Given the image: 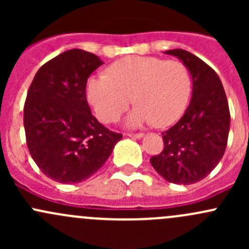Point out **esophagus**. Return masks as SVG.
I'll return each instance as SVG.
<instances>
[{
  "instance_id": "34e87169",
  "label": "esophagus",
  "mask_w": 249,
  "mask_h": 249,
  "mask_svg": "<svg viewBox=\"0 0 249 249\" xmlns=\"http://www.w3.org/2000/svg\"><path fill=\"white\" fill-rule=\"evenodd\" d=\"M129 137H134V139H142L144 135L142 134V132H137V134H134V132H129V134H126Z\"/></svg>"
}]
</instances>
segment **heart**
Returning <instances> with one entry per match:
<instances>
[{"instance_id": "1", "label": "heart", "mask_w": 249, "mask_h": 249, "mask_svg": "<svg viewBox=\"0 0 249 249\" xmlns=\"http://www.w3.org/2000/svg\"><path fill=\"white\" fill-rule=\"evenodd\" d=\"M107 74L87 82V97L105 123L119 119L134 100L126 118L129 126L153 122L155 126L172 124L183 114L192 94V76L179 60L157 56H126L113 62Z\"/></svg>"}]
</instances>
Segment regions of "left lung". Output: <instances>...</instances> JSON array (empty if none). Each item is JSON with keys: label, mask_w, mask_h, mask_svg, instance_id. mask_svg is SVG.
I'll use <instances>...</instances> for the list:
<instances>
[{"label": "left lung", "mask_w": 249, "mask_h": 249, "mask_svg": "<svg viewBox=\"0 0 249 249\" xmlns=\"http://www.w3.org/2000/svg\"><path fill=\"white\" fill-rule=\"evenodd\" d=\"M165 54L182 60L193 78V95L183 117L162 132L164 149L150 158L167 182L193 184L210 175L223 158L230 129V110L219 77L192 53L172 49Z\"/></svg>", "instance_id": "8db88e82"}]
</instances>
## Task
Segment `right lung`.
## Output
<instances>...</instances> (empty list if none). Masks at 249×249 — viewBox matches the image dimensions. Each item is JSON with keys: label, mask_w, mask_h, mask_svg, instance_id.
Masks as SVG:
<instances>
[{"label": "right lung", "mask_w": 249, "mask_h": 249, "mask_svg": "<svg viewBox=\"0 0 249 249\" xmlns=\"http://www.w3.org/2000/svg\"><path fill=\"white\" fill-rule=\"evenodd\" d=\"M104 62L82 49L61 53L37 71L24 106L26 144L42 172L72 184L99 171L123 135L91 114L85 89Z\"/></svg>", "instance_id": "add662e5"}]
</instances>
